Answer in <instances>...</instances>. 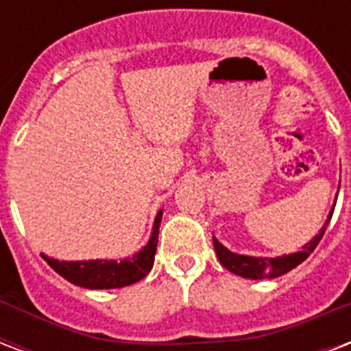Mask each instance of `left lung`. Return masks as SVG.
Segmentation results:
<instances>
[{
	"label": "left lung",
	"mask_w": 351,
	"mask_h": 351,
	"mask_svg": "<svg viewBox=\"0 0 351 351\" xmlns=\"http://www.w3.org/2000/svg\"><path fill=\"white\" fill-rule=\"evenodd\" d=\"M335 202H333L330 215L326 219L324 226L298 252L283 254V256H278V258H256V256H245V254L232 252V250H228V248L221 245L213 237V247H215V254H217L219 261H221L224 269H228L230 272H234V274L241 278H248V280H265V278L271 280V278H278L285 274V272L293 271L294 267H298L302 261H306L309 258V254L317 248L318 241L322 239V235H324L326 226L330 224V219L333 215V210H335Z\"/></svg>",
	"instance_id": "left-lung-1"
}]
</instances>
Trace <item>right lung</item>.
I'll use <instances>...</instances> for the list:
<instances>
[{
    "label": "right lung",
    "mask_w": 351,
    "mask_h": 351,
    "mask_svg": "<svg viewBox=\"0 0 351 351\" xmlns=\"http://www.w3.org/2000/svg\"><path fill=\"white\" fill-rule=\"evenodd\" d=\"M162 213H156L152 224L151 239L140 252L128 258L117 259H88V261H58L45 254H40L51 269L58 272L64 280L84 289H119L140 282L149 274L154 265V254L158 245V230L162 223Z\"/></svg>",
    "instance_id": "right-lung-1"
}]
</instances>
